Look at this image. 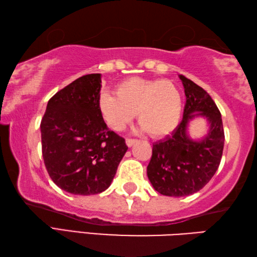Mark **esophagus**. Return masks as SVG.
Returning a JSON list of instances; mask_svg holds the SVG:
<instances>
[{
    "label": "esophagus",
    "instance_id": "esophagus-1",
    "mask_svg": "<svg viewBox=\"0 0 257 257\" xmlns=\"http://www.w3.org/2000/svg\"><path fill=\"white\" fill-rule=\"evenodd\" d=\"M137 142L138 140H136V139H126V145H127V147H132L136 145Z\"/></svg>",
    "mask_w": 257,
    "mask_h": 257
}]
</instances>
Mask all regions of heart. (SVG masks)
I'll return each mask as SVG.
<instances>
[{
    "label": "heart",
    "instance_id": "1",
    "mask_svg": "<svg viewBox=\"0 0 257 257\" xmlns=\"http://www.w3.org/2000/svg\"><path fill=\"white\" fill-rule=\"evenodd\" d=\"M114 93L99 96L98 108L107 125L121 131L136 114L142 128L152 138L172 133L181 120L182 94L169 80H149L132 76L116 87Z\"/></svg>",
    "mask_w": 257,
    "mask_h": 257
}]
</instances>
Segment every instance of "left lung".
Returning <instances> with one entry per match:
<instances>
[{"label":"left lung","mask_w":257,"mask_h":257,"mask_svg":"<svg viewBox=\"0 0 257 257\" xmlns=\"http://www.w3.org/2000/svg\"><path fill=\"white\" fill-rule=\"evenodd\" d=\"M179 79L186 96L183 119L172 136L155 143L147 168L155 190L175 197L194 194L210 182L221 161L224 145L221 114L212 98L192 80L184 75ZM195 116L209 121V132L201 141H192L187 134L188 123Z\"/></svg>","instance_id":"left-lung-1"}]
</instances>
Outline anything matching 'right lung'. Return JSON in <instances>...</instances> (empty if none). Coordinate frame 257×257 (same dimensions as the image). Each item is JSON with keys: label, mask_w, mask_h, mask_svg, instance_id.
Listing matches in <instances>:
<instances>
[{"label": "right lung", "mask_w": 257, "mask_h": 257, "mask_svg": "<svg viewBox=\"0 0 257 257\" xmlns=\"http://www.w3.org/2000/svg\"><path fill=\"white\" fill-rule=\"evenodd\" d=\"M101 74L81 76L49 99L40 123L49 177L63 191L92 195L110 186L127 151L98 108Z\"/></svg>", "instance_id": "right-lung-1"}]
</instances>
